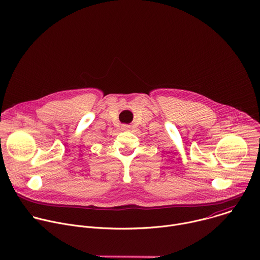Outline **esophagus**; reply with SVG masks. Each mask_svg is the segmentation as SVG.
<instances>
[{
    "label": "esophagus",
    "mask_w": 260,
    "mask_h": 260,
    "mask_svg": "<svg viewBox=\"0 0 260 260\" xmlns=\"http://www.w3.org/2000/svg\"><path fill=\"white\" fill-rule=\"evenodd\" d=\"M129 128H131V126H129V125H126V124L122 125V129H123V131H128Z\"/></svg>",
    "instance_id": "1"
}]
</instances>
